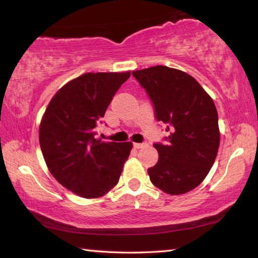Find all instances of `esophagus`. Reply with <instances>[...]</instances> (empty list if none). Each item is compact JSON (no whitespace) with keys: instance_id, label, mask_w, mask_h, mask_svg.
Wrapping results in <instances>:
<instances>
[{"instance_id":"34e87169","label":"esophagus","mask_w":258,"mask_h":258,"mask_svg":"<svg viewBox=\"0 0 258 258\" xmlns=\"http://www.w3.org/2000/svg\"><path fill=\"white\" fill-rule=\"evenodd\" d=\"M147 145V143L142 142V143H133V147L135 148V149H140V148H143Z\"/></svg>"}]
</instances>
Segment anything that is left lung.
<instances>
[{
  "instance_id": "8db88e82",
  "label": "left lung",
  "mask_w": 258,
  "mask_h": 258,
  "mask_svg": "<svg viewBox=\"0 0 258 258\" xmlns=\"http://www.w3.org/2000/svg\"><path fill=\"white\" fill-rule=\"evenodd\" d=\"M154 104L155 118L168 137L154 143L159 158L148 168L152 184L182 195L204 181L215 161L220 131L215 104L194 77L178 69L155 66L133 72Z\"/></svg>"
}]
</instances>
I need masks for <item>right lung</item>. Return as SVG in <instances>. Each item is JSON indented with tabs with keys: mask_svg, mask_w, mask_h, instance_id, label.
<instances>
[{
	"mask_svg": "<svg viewBox=\"0 0 258 258\" xmlns=\"http://www.w3.org/2000/svg\"><path fill=\"white\" fill-rule=\"evenodd\" d=\"M131 73H87L67 83L47 106L40 146L49 171L83 198H99L118 183L131 142L95 139L110 104Z\"/></svg>",
	"mask_w": 258,
	"mask_h": 258,
	"instance_id": "1",
	"label": "right lung"
}]
</instances>
